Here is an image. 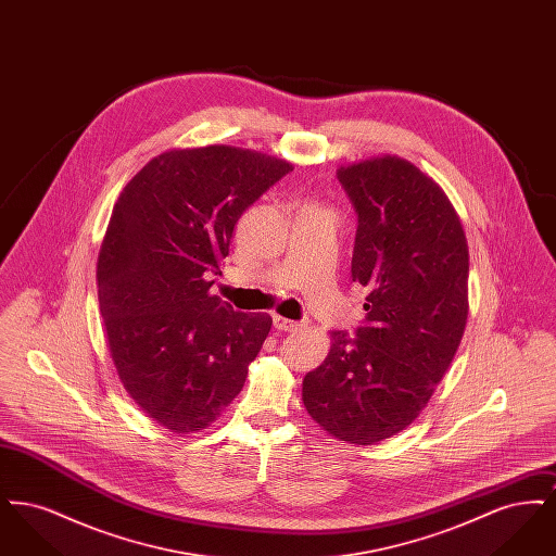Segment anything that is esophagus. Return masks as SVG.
<instances>
[{
  "mask_svg": "<svg viewBox=\"0 0 556 556\" xmlns=\"http://www.w3.org/2000/svg\"><path fill=\"white\" fill-rule=\"evenodd\" d=\"M273 323H275V329H279V331H300L302 327H304V323H298V320H291V318L279 317V315H275L273 318Z\"/></svg>",
  "mask_w": 556,
  "mask_h": 556,
  "instance_id": "esophagus-1",
  "label": "esophagus"
}]
</instances>
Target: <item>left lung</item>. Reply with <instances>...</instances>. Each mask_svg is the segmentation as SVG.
Instances as JSON below:
<instances>
[{
	"mask_svg": "<svg viewBox=\"0 0 556 556\" xmlns=\"http://www.w3.org/2000/svg\"><path fill=\"white\" fill-rule=\"evenodd\" d=\"M358 214L352 281L367 288L356 336L331 331L302 381L308 415L333 438L370 446L424 410L469 315V245L448 195L413 162L363 160L338 170Z\"/></svg>",
	"mask_w": 556,
	"mask_h": 556,
	"instance_id": "8db88e82",
	"label": "left lung"
}]
</instances>
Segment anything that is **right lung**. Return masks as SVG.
Instances as JSON below:
<instances>
[{
	"label": "right lung",
	"instance_id": "add662e5",
	"mask_svg": "<svg viewBox=\"0 0 556 556\" xmlns=\"http://www.w3.org/2000/svg\"><path fill=\"white\" fill-rule=\"evenodd\" d=\"M293 170L233 146L170 150L118 195L98 256L112 363L132 402L173 433L206 429L238 396L273 318L212 295L239 216Z\"/></svg>",
	"mask_w": 556,
	"mask_h": 556
}]
</instances>
